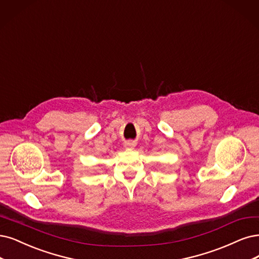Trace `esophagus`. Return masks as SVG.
I'll list each match as a JSON object with an SVG mask.
<instances>
[{
	"label": "esophagus",
	"instance_id": "34e87169",
	"mask_svg": "<svg viewBox=\"0 0 259 259\" xmlns=\"http://www.w3.org/2000/svg\"><path fill=\"white\" fill-rule=\"evenodd\" d=\"M136 146V143L135 142H131V141H128L124 143V147L126 148H133Z\"/></svg>",
	"mask_w": 259,
	"mask_h": 259
}]
</instances>
